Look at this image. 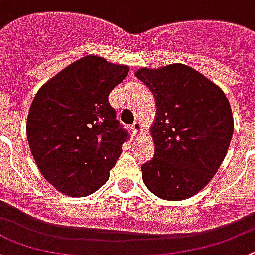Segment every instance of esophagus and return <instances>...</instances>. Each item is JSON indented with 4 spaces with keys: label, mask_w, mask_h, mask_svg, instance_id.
<instances>
[{
    "label": "esophagus",
    "mask_w": 255,
    "mask_h": 255,
    "mask_svg": "<svg viewBox=\"0 0 255 255\" xmlns=\"http://www.w3.org/2000/svg\"><path fill=\"white\" fill-rule=\"evenodd\" d=\"M132 132H133V135L134 136H139L143 133V126H141L140 122H138V121H135L134 123L132 125Z\"/></svg>",
    "instance_id": "34e87169"
}]
</instances>
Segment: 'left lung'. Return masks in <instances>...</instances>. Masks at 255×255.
<instances>
[{"mask_svg":"<svg viewBox=\"0 0 255 255\" xmlns=\"http://www.w3.org/2000/svg\"><path fill=\"white\" fill-rule=\"evenodd\" d=\"M155 96L150 127L152 160L141 166L143 181L156 197L184 200L199 193L218 172L234 134L226 95L200 72L182 63L135 72Z\"/></svg>","mask_w":255,"mask_h":255,"instance_id":"left-lung-1","label":"left lung"}]
</instances>
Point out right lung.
<instances>
[{
  "label": "right lung",
  "mask_w": 255,
  "mask_h": 255,
  "mask_svg": "<svg viewBox=\"0 0 255 255\" xmlns=\"http://www.w3.org/2000/svg\"><path fill=\"white\" fill-rule=\"evenodd\" d=\"M128 72L125 64L88 55L37 90L26 138L40 172L58 192L87 197L109 179L128 138L109 94Z\"/></svg>",
  "instance_id": "right-lung-1"
}]
</instances>
